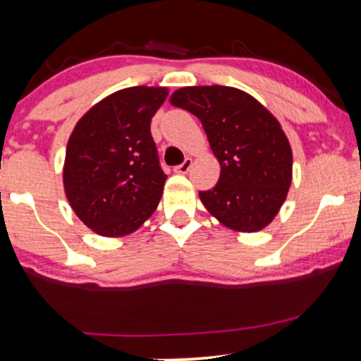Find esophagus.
Wrapping results in <instances>:
<instances>
[{
    "label": "esophagus",
    "instance_id": "obj_1",
    "mask_svg": "<svg viewBox=\"0 0 361 361\" xmlns=\"http://www.w3.org/2000/svg\"><path fill=\"white\" fill-rule=\"evenodd\" d=\"M192 164H193V161L190 159V157H186V159L180 164V166L175 168V173H180V175H186V173L190 171V168H192Z\"/></svg>",
    "mask_w": 361,
    "mask_h": 361
}]
</instances>
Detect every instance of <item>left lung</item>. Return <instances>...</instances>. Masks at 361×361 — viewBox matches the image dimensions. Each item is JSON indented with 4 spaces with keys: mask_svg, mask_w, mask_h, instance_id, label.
I'll use <instances>...</instances> for the list:
<instances>
[{
    "mask_svg": "<svg viewBox=\"0 0 361 361\" xmlns=\"http://www.w3.org/2000/svg\"><path fill=\"white\" fill-rule=\"evenodd\" d=\"M171 105L200 120L221 164L217 185L198 193L205 209L239 233L267 227L292 183V149L279 120L231 86H186L171 94Z\"/></svg>",
    "mask_w": 361,
    "mask_h": 361,
    "instance_id": "obj_1",
    "label": "left lung"
}]
</instances>
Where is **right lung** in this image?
<instances>
[{"instance_id":"right-lung-1","label":"right lung","mask_w":361,"mask_h":361,"mask_svg":"<svg viewBox=\"0 0 361 361\" xmlns=\"http://www.w3.org/2000/svg\"><path fill=\"white\" fill-rule=\"evenodd\" d=\"M168 97L163 86H132L91 106L66 147L64 192L93 233L120 238L151 217L166 175L151 135V118Z\"/></svg>"}]
</instances>
